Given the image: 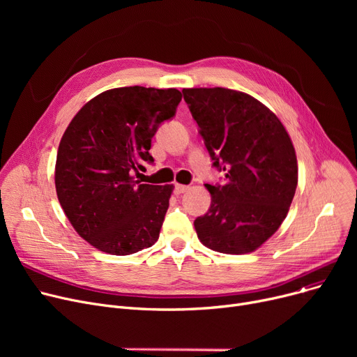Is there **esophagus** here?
I'll return each mask as SVG.
<instances>
[{
    "instance_id": "esophagus-1",
    "label": "esophagus",
    "mask_w": 357,
    "mask_h": 357,
    "mask_svg": "<svg viewBox=\"0 0 357 357\" xmlns=\"http://www.w3.org/2000/svg\"><path fill=\"white\" fill-rule=\"evenodd\" d=\"M188 190H190L188 185H181V183H175V185H174L175 194H183V192H186Z\"/></svg>"
}]
</instances>
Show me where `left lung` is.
I'll use <instances>...</instances> for the list:
<instances>
[{
	"label": "left lung",
	"mask_w": 357,
	"mask_h": 357,
	"mask_svg": "<svg viewBox=\"0 0 357 357\" xmlns=\"http://www.w3.org/2000/svg\"><path fill=\"white\" fill-rule=\"evenodd\" d=\"M213 166L224 183H205L211 205L194 221L211 250H256L285 220L298 183L289 135L273 112L245 92L227 88L182 89Z\"/></svg>",
	"instance_id": "left-lung-1"
}]
</instances>
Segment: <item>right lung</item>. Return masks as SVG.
Here are the masks:
<instances>
[{"instance_id": "obj_1", "label": "right lung", "mask_w": 357, "mask_h": 357, "mask_svg": "<svg viewBox=\"0 0 357 357\" xmlns=\"http://www.w3.org/2000/svg\"><path fill=\"white\" fill-rule=\"evenodd\" d=\"M181 100L175 88H114L69 123L56 158V192L73 229L98 250L124 256L158 241L172 185L140 183L133 175L153 165L152 137Z\"/></svg>"}]
</instances>
